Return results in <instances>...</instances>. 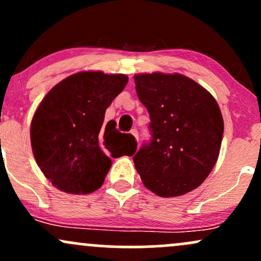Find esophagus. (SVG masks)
Masks as SVG:
<instances>
[{
	"mask_svg": "<svg viewBox=\"0 0 261 261\" xmlns=\"http://www.w3.org/2000/svg\"><path fill=\"white\" fill-rule=\"evenodd\" d=\"M131 134L134 135V137H135V139H136V140H139V131H137L136 128H133V130H131Z\"/></svg>",
	"mask_w": 261,
	"mask_h": 261,
	"instance_id": "esophagus-1",
	"label": "esophagus"
}]
</instances>
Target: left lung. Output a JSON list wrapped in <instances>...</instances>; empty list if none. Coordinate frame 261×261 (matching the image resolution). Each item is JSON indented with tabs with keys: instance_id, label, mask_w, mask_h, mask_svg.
Returning a JSON list of instances; mask_svg holds the SVG:
<instances>
[{
	"instance_id": "8db88e82",
	"label": "left lung",
	"mask_w": 261,
	"mask_h": 261,
	"mask_svg": "<svg viewBox=\"0 0 261 261\" xmlns=\"http://www.w3.org/2000/svg\"><path fill=\"white\" fill-rule=\"evenodd\" d=\"M134 80L152 135L133 157L136 170L155 195H184L201 185L216 164L223 136L220 107L182 74L142 73Z\"/></svg>"
}]
</instances>
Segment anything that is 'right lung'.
<instances>
[{
  "label": "right lung",
  "mask_w": 261,
  "mask_h": 261,
  "mask_svg": "<svg viewBox=\"0 0 261 261\" xmlns=\"http://www.w3.org/2000/svg\"><path fill=\"white\" fill-rule=\"evenodd\" d=\"M127 81L125 74L83 71L61 81L41 100L31 125L33 154L59 190L93 193L103 184L112 158L135 153L133 135L104 124L107 108Z\"/></svg>",
  "instance_id": "add662e5"
}]
</instances>
